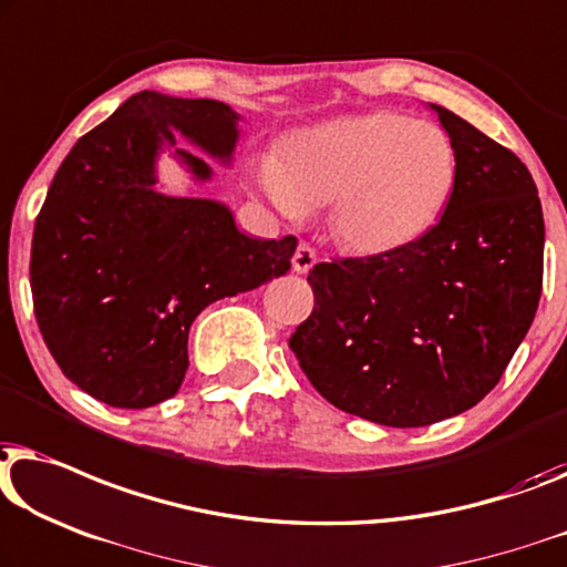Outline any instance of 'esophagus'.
<instances>
[{
  "label": "esophagus",
  "mask_w": 567,
  "mask_h": 567,
  "mask_svg": "<svg viewBox=\"0 0 567 567\" xmlns=\"http://www.w3.org/2000/svg\"><path fill=\"white\" fill-rule=\"evenodd\" d=\"M315 264H317L315 248H311L309 243H299V248H297V252H293V258H291L293 270H297V274H307V270L315 268Z\"/></svg>",
  "instance_id": "34e87169"
}]
</instances>
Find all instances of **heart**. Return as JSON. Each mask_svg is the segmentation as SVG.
I'll list each match as a JSON object with an SVG mask.
<instances>
[{
  "label": "heart",
  "mask_w": 567,
  "mask_h": 567,
  "mask_svg": "<svg viewBox=\"0 0 567 567\" xmlns=\"http://www.w3.org/2000/svg\"><path fill=\"white\" fill-rule=\"evenodd\" d=\"M461 158L445 130L401 112H371L301 130L260 184L284 215L330 204V235L355 256H389L424 237L453 199Z\"/></svg>",
  "instance_id": "obj_1"
}]
</instances>
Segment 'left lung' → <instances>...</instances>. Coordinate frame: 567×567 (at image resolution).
<instances>
[{
  "mask_svg": "<svg viewBox=\"0 0 567 567\" xmlns=\"http://www.w3.org/2000/svg\"><path fill=\"white\" fill-rule=\"evenodd\" d=\"M461 176L430 233L389 256L317 264L291 334L311 385L385 426L463 414L494 389L543 293L545 219L527 166L445 106Z\"/></svg>",
  "mask_w": 567,
  "mask_h": 567,
  "instance_id": "1",
  "label": "left lung"
}]
</instances>
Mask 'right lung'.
Wrapping results in <instances>:
<instances>
[{"label": "right lung", "instance_id": "obj_1", "mask_svg": "<svg viewBox=\"0 0 567 567\" xmlns=\"http://www.w3.org/2000/svg\"><path fill=\"white\" fill-rule=\"evenodd\" d=\"M237 120L223 102L141 92L61 163L32 233L30 289L48 350L89 396L117 409L171 399L199 311L291 268L293 235L256 240L225 204L155 188L163 147L209 182L176 133L229 163Z\"/></svg>", "mask_w": 567, "mask_h": 567}]
</instances>
